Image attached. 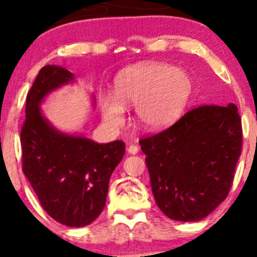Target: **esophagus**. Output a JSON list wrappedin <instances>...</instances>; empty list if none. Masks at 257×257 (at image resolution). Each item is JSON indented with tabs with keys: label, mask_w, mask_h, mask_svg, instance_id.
<instances>
[{
	"label": "esophagus",
	"mask_w": 257,
	"mask_h": 257,
	"mask_svg": "<svg viewBox=\"0 0 257 257\" xmlns=\"http://www.w3.org/2000/svg\"><path fill=\"white\" fill-rule=\"evenodd\" d=\"M127 151H128V153H131V154H137V153H138L139 149H138V146H137V145H130L127 147Z\"/></svg>",
	"instance_id": "esophagus-1"
}]
</instances>
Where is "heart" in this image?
Listing matches in <instances>:
<instances>
[{
  "mask_svg": "<svg viewBox=\"0 0 257 257\" xmlns=\"http://www.w3.org/2000/svg\"><path fill=\"white\" fill-rule=\"evenodd\" d=\"M194 84L191 76L166 64L136 65L117 77L113 94H100L103 117L110 125L124 122V106L136 105L137 117L149 130H163L185 111Z\"/></svg>",
  "mask_w": 257,
  "mask_h": 257,
  "instance_id": "1",
  "label": "heart"
}]
</instances>
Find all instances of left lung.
I'll return each mask as SVG.
<instances>
[{"instance_id":"left-lung-1","label":"left lung","mask_w":257,"mask_h":257,"mask_svg":"<svg viewBox=\"0 0 257 257\" xmlns=\"http://www.w3.org/2000/svg\"><path fill=\"white\" fill-rule=\"evenodd\" d=\"M139 144L158 207L172 220L199 221L233 185L242 151L241 117L234 104L200 105Z\"/></svg>"}]
</instances>
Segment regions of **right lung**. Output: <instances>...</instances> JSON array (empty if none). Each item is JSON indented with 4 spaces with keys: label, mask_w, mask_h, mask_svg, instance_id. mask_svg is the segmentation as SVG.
<instances>
[{
    "label": "right lung",
    "mask_w": 257,
    "mask_h": 257,
    "mask_svg": "<svg viewBox=\"0 0 257 257\" xmlns=\"http://www.w3.org/2000/svg\"><path fill=\"white\" fill-rule=\"evenodd\" d=\"M72 77L61 66L45 65L40 70L27 94L21 130L22 171L52 219L69 227H84L103 212L108 181L124 156L125 144H98L63 135L45 120L38 105Z\"/></svg>",
    "instance_id": "right-lung-1"
}]
</instances>
